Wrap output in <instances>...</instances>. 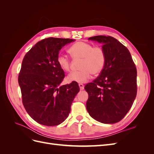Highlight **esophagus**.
<instances>
[{
  "label": "esophagus",
  "mask_w": 154,
  "mask_h": 154,
  "mask_svg": "<svg viewBox=\"0 0 154 154\" xmlns=\"http://www.w3.org/2000/svg\"><path fill=\"white\" fill-rule=\"evenodd\" d=\"M78 85H79V87H80V90H83V89H84V85H83L82 83H79Z\"/></svg>",
  "instance_id": "1"
}]
</instances>
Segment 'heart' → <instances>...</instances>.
I'll list each match as a JSON object with an SVG mask.
<instances>
[{
	"label": "heart",
	"instance_id": "1",
	"mask_svg": "<svg viewBox=\"0 0 154 154\" xmlns=\"http://www.w3.org/2000/svg\"><path fill=\"white\" fill-rule=\"evenodd\" d=\"M69 53L74 60L81 59L79 71H74L67 76L69 82L78 83L86 82L92 75H97L103 71L106 62L104 49L100 46H94L86 42L79 41L73 44L68 49ZM60 67L65 71H69L71 61L67 56L60 54L57 57Z\"/></svg>",
	"mask_w": 154,
	"mask_h": 154
}]
</instances>
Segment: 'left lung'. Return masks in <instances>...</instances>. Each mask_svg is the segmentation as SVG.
<instances>
[{
    "label": "left lung",
    "instance_id": "1",
    "mask_svg": "<svg viewBox=\"0 0 154 154\" xmlns=\"http://www.w3.org/2000/svg\"><path fill=\"white\" fill-rule=\"evenodd\" d=\"M88 40L102 43L106 62L103 71L85 86L88 94L86 107L92 118L113 124L122 120L131 109L137 94V69L128 49L110 36Z\"/></svg>",
    "mask_w": 154,
    "mask_h": 154
}]
</instances>
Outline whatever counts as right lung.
<instances>
[{"mask_svg": "<svg viewBox=\"0 0 154 154\" xmlns=\"http://www.w3.org/2000/svg\"><path fill=\"white\" fill-rule=\"evenodd\" d=\"M72 41L53 37L43 39L23 58L18 78L22 103L28 114L41 125L57 126L64 122L80 91L76 82L60 86L65 73L57 62L59 51Z\"/></svg>", "mask_w": 154, "mask_h": 154, "instance_id": "obj_1", "label": "right lung"}]
</instances>
